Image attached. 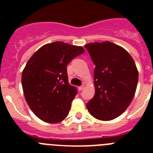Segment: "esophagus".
<instances>
[{
	"instance_id": "34e87169",
	"label": "esophagus",
	"mask_w": 153,
	"mask_h": 153,
	"mask_svg": "<svg viewBox=\"0 0 153 153\" xmlns=\"http://www.w3.org/2000/svg\"><path fill=\"white\" fill-rule=\"evenodd\" d=\"M84 89V85H82V86H79V90H83Z\"/></svg>"
}]
</instances>
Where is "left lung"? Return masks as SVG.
<instances>
[{
	"label": "left lung",
	"instance_id": "8db88e82",
	"mask_svg": "<svg viewBox=\"0 0 153 153\" xmlns=\"http://www.w3.org/2000/svg\"><path fill=\"white\" fill-rule=\"evenodd\" d=\"M94 69L95 95L86 103L96 119L109 121L122 114L134 97L139 79L136 63L124 48L112 42L85 45Z\"/></svg>",
	"mask_w": 153,
	"mask_h": 153
}]
</instances>
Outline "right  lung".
<instances>
[{
    "label": "right lung",
    "mask_w": 153,
    "mask_h": 153,
    "mask_svg": "<svg viewBox=\"0 0 153 153\" xmlns=\"http://www.w3.org/2000/svg\"><path fill=\"white\" fill-rule=\"evenodd\" d=\"M84 51L82 47L56 41L44 45L30 58L21 83L28 106L39 119L57 123L67 117L77 94L68 82L67 64Z\"/></svg>",
    "instance_id": "1"
}]
</instances>
